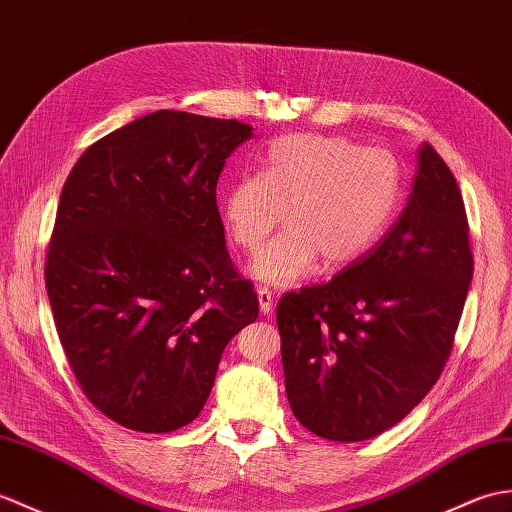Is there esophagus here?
<instances>
[{
    "label": "esophagus",
    "mask_w": 512,
    "mask_h": 512,
    "mask_svg": "<svg viewBox=\"0 0 512 512\" xmlns=\"http://www.w3.org/2000/svg\"><path fill=\"white\" fill-rule=\"evenodd\" d=\"M257 301H259V312L268 316L272 312V303H275V294H272L268 288H259L257 290Z\"/></svg>",
    "instance_id": "obj_1"
}]
</instances>
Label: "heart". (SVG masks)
I'll use <instances>...</instances> for the list:
<instances>
[{"instance_id":"1","label":"heart","mask_w":512,"mask_h":512,"mask_svg":"<svg viewBox=\"0 0 512 512\" xmlns=\"http://www.w3.org/2000/svg\"><path fill=\"white\" fill-rule=\"evenodd\" d=\"M399 194V165L388 150L299 133L272 141L261 174L227 189L222 218L237 246L257 251L285 216L288 227L251 266L255 279L285 288L318 257L336 268L364 255L388 227Z\"/></svg>"}]
</instances>
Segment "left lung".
I'll list each match as a JSON object with an SVG mask.
<instances>
[{
  "mask_svg": "<svg viewBox=\"0 0 512 512\" xmlns=\"http://www.w3.org/2000/svg\"><path fill=\"white\" fill-rule=\"evenodd\" d=\"M471 277L465 202L441 154L423 144L408 205L384 240L329 283L281 296L294 417L340 443L397 425L441 377Z\"/></svg>",
  "mask_w": 512,
  "mask_h": 512,
  "instance_id": "left-lung-1",
  "label": "left lung"
}]
</instances>
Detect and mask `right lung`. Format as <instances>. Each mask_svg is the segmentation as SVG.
<instances>
[{
	"mask_svg": "<svg viewBox=\"0 0 512 512\" xmlns=\"http://www.w3.org/2000/svg\"><path fill=\"white\" fill-rule=\"evenodd\" d=\"M253 126L157 111L82 152L58 202L45 285L87 399L163 434L205 408L229 340L255 323L224 242L216 185Z\"/></svg>",
	"mask_w": 512,
	"mask_h": 512,
	"instance_id": "obj_1",
	"label": "right lung"
}]
</instances>
